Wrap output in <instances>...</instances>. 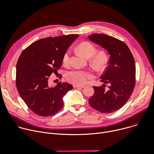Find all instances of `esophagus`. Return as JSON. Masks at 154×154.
Returning a JSON list of instances; mask_svg holds the SVG:
<instances>
[{"label":"esophagus","instance_id":"obj_1","mask_svg":"<svg viewBox=\"0 0 154 154\" xmlns=\"http://www.w3.org/2000/svg\"><path fill=\"white\" fill-rule=\"evenodd\" d=\"M74 88H84V85H74Z\"/></svg>","mask_w":154,"mask_h":154}]
</instances>
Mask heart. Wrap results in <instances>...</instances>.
Returning a JSON list of instances; mask_svg holds the SVG:
<instances>
[{"label": "heart", "mask_w": 154, "mask_h": 154, "mask_svg": "<svg viewBox=\"0 0 154 154\" xmlns=\"http://www.w3.org/2000/svg\"><path fill=\"white\" fill-rule=\"evenodd\" d=\"M79 52L85 58H90L91 64L94 66L101 68L103 67L107 62V55L105 52L100 51L97 53L95 47L92 44L84 42L80 43L77 46ZM70 62V51L65 52L63 57V63L64 66H68ZM93 77L92 74L87 71L74 69L67 72L66 75V80L74 85H82L85 84L90 79Z\"/></svg>", "instance_id": "heart-1"}]
</instances>
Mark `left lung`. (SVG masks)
Wrapping results in <instances>:
<instances>
[{
  "instance_id": "left-lung-1",
  "label": "left lung",
  "mask_w": 154,
  "mask_h": 154,
  "mask_svg": "<svg viewBox=\"0 0 154 154\" xmlns=\"http://www.w3.org/2000/svg\"><path fill=\"white\" fill-rule=\"evenodd\" d=\"M88 39L106 49L110 55L108 66L100 77L104 84L93 86L89 103L98 112L113 113L128 100L135 85V63L128 46L121 40L105 34H91ZM110 86L105 88V84Z\"/></svg>"
}]
</instances>
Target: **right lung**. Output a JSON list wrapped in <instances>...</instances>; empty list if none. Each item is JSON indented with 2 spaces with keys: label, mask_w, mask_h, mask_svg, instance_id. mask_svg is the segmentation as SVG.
Listing matches in <instances>:
<instances>
[{
  "label": "right lung",
  "mask_w": 154,
  "mask_h": 154,
  "mask_svg": "<svg viewBox=\"0 0 154 154\" xmlns=\"http://www.w3.org/2000/svg\"><path fill=\"white\" fill-rule=\"evenodd\" d=\"M79 35L41 39L21 53L16 64V84L18 93L31 110L41 116L56 114L63 106V98L73 89L72 85L48 83L52 74H58L63 57ZM62 76L61 77V78Z\"/></svg>",
  "instance_id": "obj_1"
}]
</instances>
